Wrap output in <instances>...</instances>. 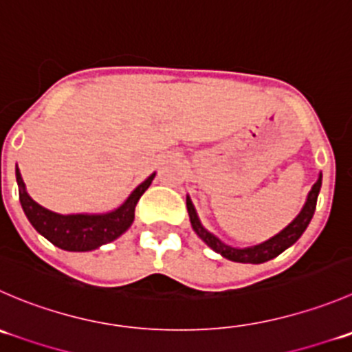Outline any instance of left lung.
Instances as JSON below:
<instances>
[{"label":"left lung","instance_id":"1","mask_svg":"<svg viewBox=\"0 0 352 352\" xmlns=\"http://www.w3.org/2000/svg\"><path fill=\"white\" fill-rule=\"evenodd\" d=\"M320 187H322V175L318 177L315 186L311 187L308 194V199H306L305 206H302L301 213L280 232L277 234L275 237L268 239L267 242H261L258 245H251V248H244V249H239V248H232V245H227L225 242H221L220 239L214 237L213 234L206 230V228L201 225L199 218H197L196 210L192 206V201L190 197L187 196V211H189V218H190V225H192L194 232L210 245L213 251L220 252L223 258L230 259V261H237V263H252V265H258V263H265V261H270V259L277 258L280 252H284L285 249L291 248L296 241L302 235V232L306 230V227L309 225L311 221L313 213H315V208H316V199H318V192H320Z\"/></svg>","mask_w":352,"mask_h":352}]
</instances>
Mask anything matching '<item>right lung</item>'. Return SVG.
<instances>
[{
  "label": "right lung",
  "instance_id": "add662e5",
  "mask_svg": "<svg viewBox=\"0 0 352 352\" xmlns=\"http://www.w3.org/2000/svg\"><path fill=\"white\" fill-rule=\"evenodd\" d=\"M15 175L23 213L43 237L65 251H93L120 237L131 227L134 221L135 204L146 192V189L151 186L156 173L149 175L141 186L135 187L134 192L117 210L100 214H60L46 210L27 194L19 166L15 170Z\"/></svg>",
  "mask_w": 352,
  "mask_h": 352
}]
</instances>
